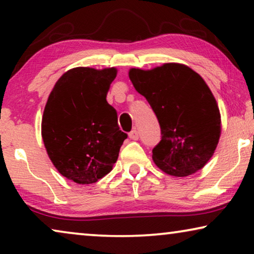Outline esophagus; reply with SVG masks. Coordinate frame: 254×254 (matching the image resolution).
Instances as JSON below:
<instances>
[{
  "label": "esophagus",
  "instance_id": "esophagus-1",
  "mask_svg": "<svg viewBox=\"0 0 254 254\" xmlns=\"http://www.w3.org/2000/svg\"><path fill=\"white\" fill-rule=\"evenodd\" d=\"M129 138L130 140H134V141H136V140H138V133H137V130H131L130 133H129Z\"/></svg>",
  "mask_w": 254,
  "mask_h": 254
}]
</instances>
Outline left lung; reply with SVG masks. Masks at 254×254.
Segmentation results:
<instances>
[{"label": "left lung", "mask_w": 254, "mask_h": 254, "mask_svg": "<svg viewBox=\"0 0 254 254\" xmlns=\"http://www.w3.org/2000/svg\"><path fill=\"white\" fill-rule=\"evenodd\" d=\"M129 79L150 104L162 130L152 161L166 175L187 177L213 157L221 136V113L204 79L189 65L169 62L130 68Z\"/></svg>", "instance_id": "8db88e82"}]
</instances>
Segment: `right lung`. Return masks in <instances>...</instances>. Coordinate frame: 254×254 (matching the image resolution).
<instances>
[{
  "instance_id": "obj_1",
  "label": "right lung",
  "mask_w": 254,
  "mask_h": 254,
  "mask_svg": "<svg viewBox=\"0 0 254 254\" xmlns=\"http://www.w3.org/2000/svg\"><path fill=\"white\" fill-rule=\"evenodd\" d=\"M116 67H76L65 71L48 96L41 137L51 162L79 185L95 184L113 169L127 134L107 103Z\"/></svg>"
}]
</instances>
